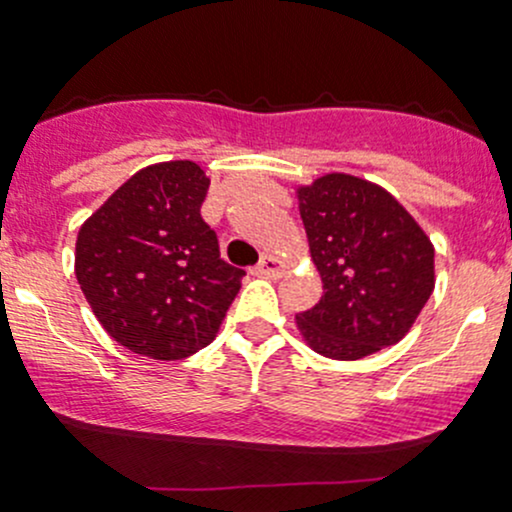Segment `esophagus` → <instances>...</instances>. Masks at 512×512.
Listing matches in <instances>:
<instances>
[{
    "label": "esophagus",
    "instance_id": "obj_1",
    "mask_svg": "<svg viewBox=\"0 0 512 512\" xmlns=\"http://www.w3.org/2000/svg\"><path fill=\"white\" fill-rule=\"evenodd\" d=\"M284 272H286L284 260H279V257L274 255H262V260L257 262L255 267V274L260 276H281Z\"/></svg>",
    "mask_w": 512,
    "mask_h": 512
}]
</instances>
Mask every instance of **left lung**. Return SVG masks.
<instances>
[{
	"mask_svg": "<svg viewBox=\"0 0 512 512\" xmlns=\"http://www.w3.org/2000/svg\"><path fill=\"white\" fill-rule=\"evenodd\" d=\"M298 209L325 296L296 315L317 354L356 361L397 344L433 286V245L380 185L330 173L298 187Z\"/></svg>",
	"mask_w": 512,
	"mask_h": 512,
	"instance_id": "8db88e82",
	"label": "left lung"
}]
</instances>
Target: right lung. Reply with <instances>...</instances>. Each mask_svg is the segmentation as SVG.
<instances>
[{"label": "right lung", "instance_id": "add662e5", "mask_svg": "<svg viewBox=\"0 0 512 512\" xmlns=\"http://www.w3.org/2000/svg\"><path fill=\"white\" fill-rule=\"evenodd\" d=\"M209 178L192 161L142 168L79 228L76 279L117 344L156 361L204 349L240 291L202 219Z\"/></svg>", "mask_w": 512, "mask_h": 512}]
</instances>
